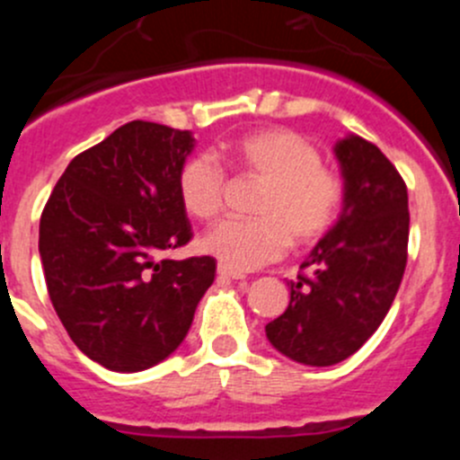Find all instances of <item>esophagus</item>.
Returning a JSON list of instances; mask_svg holds the SVG:
<instances>
[{"label":"esophagus","instance_id":"obj_1","mask_svg":"<svg viewBox=\"0 0 460 460\" xmlns=\"http://www.w3.org/2000/svg\"><path fill=\"white\" fill-rule=\"evenodd\" d=\"M217 273H220L222 278H229V280H244V273L231 271V269H226L225 264H217Z\"/></svg>","mask_w":460,"mask_h":460}]
</instances>
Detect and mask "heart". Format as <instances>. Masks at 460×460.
<instances>
[{
	"label": "heart",
	"instance_id": "heart-1",
	"mask_svg": "<svg viewBox=\"0 0 460 460\" xmlns=\"http://www.w3.org/2000/svg\"><path fill=\"white\" fill-rule=\"evenodd\" d=\"M231 160L267 182L258 202V220H222L202 235L200 247L231 271H253L285 256L287 247L318 243L336 222L342 182L320 164L312 142L289 128H262L231 144ZM226 173L208 153L184 162L178 191L198 220L220 213Z\"/></svg>",
	"mask_w": 460,
	"mask_h": 460
}]
</instances>
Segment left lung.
I'll use <instances>...</instances> for the list:
<instances>
[{"mask_svg":"<svg viewBox=\"0 0 460 460\" xmlns=\"http://www.w3.org/2000/svg\"><path fill=\"white\" fill-rule=\"evenodd\" d=\"M342 208L291 282L289 307L264 327L287 358L329 367L349 358L387 316L407 262V187L378 146L358 136L333 144Z\"/></svg>","mask_w":460,"mask_h":460,"instance_id":"left-lung-1","label":"left lung"}]
</instances>
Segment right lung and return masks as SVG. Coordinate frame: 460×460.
Returning a JSON list of instances; mask_svg holds the SVG:
<instances>
[{"label":"right lung","mask_w":460,"mask_h":460,"mask_svg":"<svg viewBox=\"0 0 460 460\" xmlns=\"http://www.w3.org/2000/svg\"><path fill=\"white\" fill-rule=\"evenodd\" d=\"M191 131L128 122L73 157L40 220L50 303L82 354L111 372L169 358L216 278L208 256L169 260L191 240L178 175Z\"/></svg>","instance_id":"add662e5"}]
</instances>
